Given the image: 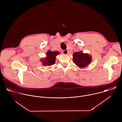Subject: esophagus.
Here are the masks:
<instances>
[{
  "mask_svg": "<svg viewBox=\"0 0 122 122\" xmlns=\"http://www.w3.org/2000/svg\"><path fill=\"white\" fill-rule=\"evenodd\" d=\"M68 53V50H63V51H62V53H63V54L65 55H67Z\"/></svg>",
  "mask_w": 122,
  "mask_h": 122,
  "instance_id": "obj_1",
  "label": "esophagus"
}]
</instances>
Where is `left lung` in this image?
Wrapping results in <instances>:
<instances>
[{"instance_id":"8db88e82","label":"left lung","mask_w":122,"mask_h":122,"mask_svg":"<svg viewBox=\"0 0 122 122\" xmlns=\"http://www.w3.org/2000/svg\"><path fill=\"white\" fill-rule=\"evenodd\" d=\"M73 62L79 67L84 68L88 66L92 61V57L88 54L82 51L74 52L73 54Z\"/></svg>"}]
</instances>
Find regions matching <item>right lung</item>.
Returning <instances> with one entry per match:
<instances>
[{
	"mask_svg": "<svg viewBox=\"0 0 122 122\" xmlns=\"http://www.w3.org/2000/svg\"><path fill=\"white\" fill-rule=\"evenodd\" d=\"M59 54H60V53L58 51H48L46 53V57L44 59H41L42 65L44 66H50L55 64L56 62V56Z\"/></svg>",
	"mask_w": 122,
	"mask_h": 122,
	"instance_id": "right-lung-1",
	"label": "right lung"
}]
</instances>
